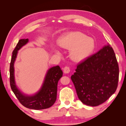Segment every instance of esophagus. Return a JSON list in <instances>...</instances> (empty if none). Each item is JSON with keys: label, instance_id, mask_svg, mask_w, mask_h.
<instances>
[{"label": "esophagus", "instance_id": "1", "mask_svg": "<svg viewBox=\"0 0 126 126\" xmlns=\"http://www.w3.org/2000/svg\"><path fill=\"white\" fill-rule=\"evenodd\" d=\"M63 72H64V73H69V72H70L69 68L67 67V66H65V67L64 68V69H63Z\"/></svg>", "mask_w": 126, "mask_h": 126}]
</instances>
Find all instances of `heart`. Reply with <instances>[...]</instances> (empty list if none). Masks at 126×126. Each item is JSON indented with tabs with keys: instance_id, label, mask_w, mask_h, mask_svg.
<instances>
[{
	"instance_id": "obj_1",
	"label": "heart",
	"mask_w": 126,
	"mask_h": 126,
	"mask_svg": "<svg viewBox=\"0 0 126 126\" xmlns=\"http://www.w3.org/2000/svg\"><path fill=\"white\" fill-rule=\"evenodd\" d=\"M58 44L62 48L70 49V58L76 62L89 56L95 47L94 40L92 38L78 31L65 34L59 39Z\"/></svg>"
}]
</instances>
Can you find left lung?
Segmentation results:
<instances>
[{
  "instance_id": "obj_1",
  "label": "left lung",
  "mask_w": 126,
  "mask_h": 126,
  "mask_svg": "<svg viewBox=\"0 0 126 126\" xmlns=\"http://www.w3.org/2000/svg\"><path fill=\"white\" fill-rule=\"evenodd\" d=\"M76 71L71 79L78 98L84 104L99 106L116 91L119 67L110 45L79 63Z\"/></svg>"
}]
</instances>
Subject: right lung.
Returning a JSON list of instances; mask_svg holds the SVG:
<instances>
[{
    "instance_id": "obj_1",
    "label": "right lung",
    "mask_w": 126,
    "mask_h": 126,
    "mask_svg": "<svg viewBox=\"0 0 126 126\" xmlns=\"http://www.w3.org/2000/svg\"><path fill=\"white\" fill-rule=\"evenodd\" d=\"M28 42V39L19 40L12 53L10 64V84L17 99L25 107L32 110H43L49 108L55 103L57 99V84L63 76V72L59 65L50 68L46 76L41 89L32 96L25 95L17 88L14 80V64L16 58L18 50Z\"/></svg>"
}]
</instances>
